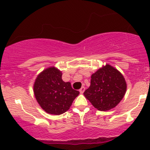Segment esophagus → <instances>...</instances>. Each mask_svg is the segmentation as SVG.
<instances>
[{
  "label": "esophagus",
  "mask_w": 150,
  "mask_h": 150,
  "mask_svg": "<svg viewBox=\"0 0 150 150\" xmlns=\"http://www.w3.org/2000/svg\"><path fill=\"white\" fill-rule=\"evenodd\" d=\"M85 87H81V88L80 89V92L81 93V94H82V93H83L84 92H85Z\"/></svg>",
  "instance_id": "esophagus-1"
}]
</instances>
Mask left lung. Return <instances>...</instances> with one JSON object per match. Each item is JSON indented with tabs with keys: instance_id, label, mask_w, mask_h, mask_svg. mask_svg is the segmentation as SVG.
Wrapping results in <instances>:
<instances>
[{
	"instance_id": "8db88e82",
	"label": "left lung",
	"mask_w": 150,
	"mask_h": 150,
	"mask_svg": "<svg viewBox=\"0 0 150 150\" xmlns=\"http://www.w3.org/2000/svg\"><path fill=\"white\" fill-rule=\"evenodd\" d=\"M127 84L118 70L106 64L91 76V84L84 95L99 111L116 107L124 97Z\"/></svg>"
}]
</instances>
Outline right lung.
<instances>
[{
  "label": "right lung",
  "instance_id": "obj_1",
  "mask_svg": "<svg viewBox=\"0 0 150 150\" xmlns=\"http://www.w3.org/2000/svg\"><path fill=\"white\" fill-rule=\"evenodd\" d=\"M34 94L46 113L61 115L69 109L80 92L72 88L70 82L62 80L61 70L50 67L38 75L34 84Z\"/></svg>",
  "mask_w": 150,
  "mask_h": 150
}]
</instances>
